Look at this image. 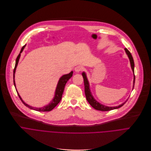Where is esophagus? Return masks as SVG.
I'll use <instances>...</instances> for the list:
<instances>
[{
	"instance_id": "esophagus-1",
	"label": "esophagus",
	"mask_w": 151,
	"mask_h": 151,
	"mask_svg": "<svg viewBox=\"0 0 151 151\" xmlns=\"http://www.w3.org/2000/svg\"><path fill=\"white\" fill-rule=\"evenodd\" d=\"M83 68L81 66H80V65L76 67L75 68H74V70L76 72H80V71H83Z\"/></svg>"
}]
</instances>
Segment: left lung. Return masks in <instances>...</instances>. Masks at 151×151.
<instances>
[{
    "mask_svg": "<svg viewBox=\"0 0 151 151\" xmlns=\"http://www.w3.org/2000/svg\"><path fill=\"white\" fill-rule=\"evenodd\" d=\"M126 53H127L130 62V65H131V67L134 74V80H133V89L134 88V82H135V76H134V61H133V58L132 57V55L131 54V53L129 52V50L125 48L124 49ZM82 76L84 79V92H85V95H86V98L87 101H88V102L90 104V105H91L93 108H95L96 110H99V111H111L112 109H118L120 107H122L123 105H124V104L127 102V101L123 103L122 104L119 105L117 106H107L105 105H104L100 103H99L96 100H95V99L93 98V96L92 95L91 92H90V86H89V83H88V81L87 80V78L86 77V74L84 72H83L82 73Z\"/></svg>",
    "mask_w": 151,
    "mask_h": 151,
    "instance_id": "1",
    "label": "left lung"
}]
</instances>
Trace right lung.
<instances>
[{"label":"right lung","instance_id":"obj_1","mask_svg":"<svg viewBox=\"0 0 151 151\" xmlns=\"http://www.w3.org/2000/svg\"><path fill=\"white\" fill-rule=\"evenodd\" d=\"M26 45H25L21 49L19 54L18 55L17 59H16V62H15V68L14 70V84L15 87V89L17 90L16 88V86H15V71H16V68L17 67V65L18 64V61H19V59L20 58L21 56V52L23 51L25 46ZM73 71L70 72L69 74H65L64 76H63L61 78H59L56 88V90H55V96L53 98V99L52 100V101L50 102V103L49 104H48L46 106H45L42 108H34L33 106H31L28 105V104H27L26 103H25L23 100L21 99V96H19L18 92H17H17L18 93V95L19 98V99H21V101H22V102L28 108H29V109H33L37 111H39V112H47V111H50L51 110H52L59 103V102L61 101V98H62V96L64 92V88H65V86L66 84V83H67V81H68V80L73 76Z\"/></svg>","mask_w":151,"mask_h":151}]
</instances>
